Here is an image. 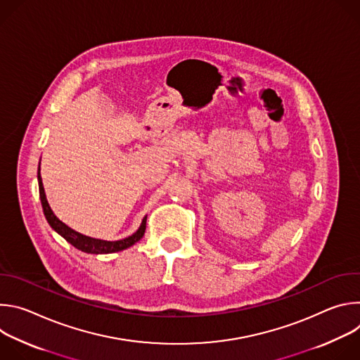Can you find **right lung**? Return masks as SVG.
I'll list each match as a JSON object with an SVG mask.
<instances>
[{"mask_svg": "<svg viewBox=\"0 0 360 360\" xmlns=\"http://www.w3.org/2000/svg\"><path fill=\"white\" fill-rule=\"evenodd\" d=\"M41 164V160H39ZM39 168H38V186H39V199H41V205L44 210V215L45 219L48 221L49 226L53 228L58 235H61L67 242H70L72 246H75L77 249L85 252V253H94V255H102V253H114V252H120L124 250L132 245H135L145 233V226H146V217L142 219L139 228L136 229V232H134L131 236L120 239V240H104V239H96V238H91L86 235H82L77 231H74L72 228H70L68 225H65L63 221H60L56 214L51 210L49 203L46 200L45 196V191H44V185H42V179H41V174H39Z\"/></svg>", "mask_w": 360, "mask_h": 360, "instance_id": "right-lung-1", "label": "right lung"}]
</instances>
